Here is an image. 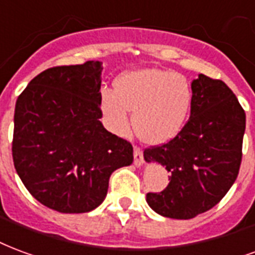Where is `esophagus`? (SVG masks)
<instances>
[{
  "label": "esophagus",
  "instance_id": "34e87169",
  "mask_svg": "<svg viewBox=\"0 0 255 255\" xmlns=\"http://www.w3.org/2000/svg\"><path fill=\"white\" fill-rule=\"evenodd\" d=\"M144 163V155L142 150L138 146H134V164L135 166H141Z\"/></svg>",
  "mask_w": 255,
  "mask_h": 255
}]
</instances>
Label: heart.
<instances>
[{"instance_id": "b5f03b06", "label": "heart", "mask_w": 255, "mask_h": 255, "mask_svg": "<svg viewBox=\"0 0 255 255\" xmlns=\"http://www.w3.org/2000/svg\"><path fill=\"white\" fill-rule=\"evenodd\" d=\"M191 102L189 80L161 69H140L122 74L115 81V92L103 89L100 94V107L110 130L126 134L129 111H133L135 134L149 144L167 142L181 131Z\"/></svg>"}]
</instances>
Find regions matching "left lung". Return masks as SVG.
I'll use <instances>...</instances> for the list:
<instances>
[{
  "mask_svg": "<svg viewBox=\"0 0 255 255\" xmlns=\"http://www.w3.org/2000/svg\"><path fill=\"white\" fill-rule=\"evenodd\" d=\"M190 118L166 144L144 150L148 163L170 172L160 193H148V205L161 216L193 219L220 202L237 179L242 161L246 114L222 80L198 74L193 80Z\"/></svg>",
  "mask_w": 255,
  "mask_h": 255,
  "instance_id": "8db88e82",
  "label": "left lung"
}]
</instances>
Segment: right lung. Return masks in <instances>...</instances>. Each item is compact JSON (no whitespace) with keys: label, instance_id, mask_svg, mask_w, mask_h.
<instances>
[{"label":"right lung","instance_id":"1","mask_svg":"<svg viewBox=\"0 0 255 255\" xmlns=\"http://www.w3.org/2000/svg\"><path fill=\"white\" fill-rule=\"evenodd\" d=\"M102 70L99 61L50 68L16 102V172L40 204L61 213L98 208L110 175L133 163L131 144L100 122Z\"/></svg>","mask_w":255,"mask_h":255}]
</instances>
